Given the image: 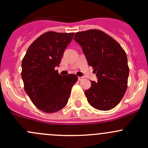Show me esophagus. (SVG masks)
<instances>
[{
  "label": "esophagus",
  "instance_id": "1",
  "mask_svg": "<svg viewBox=\"0 0 148 148\" xmlns=\"http://www.w3.org/2000/svg\"><path fill=\"white\" fill-rule=\"evenodd\" d=\"M83 79H84V77H78L79 81H82V80Z\"/></svg>",
  "mask_w": 148,
  "mask_h": 148
}]
</instances>
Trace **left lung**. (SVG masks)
<instances>
[{"label":"left lung","instance_id":"obj_1","mask_svg":"<svg viewBox=\"0 0 148 148\" xmlns=\"http://www.w3.org/2000/svg\"><path fill=\"white\" fill-rule=\"evenodd\" d=\"M74 39L82 46L88 64L97 77L84 92L88 102L97 110H112L122 100L127 88L126 53L114 38L100 30L77 32Z\"/></svg>","mask_w":148,"mask_h":148}]
</instances>
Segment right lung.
Here are the masks:
<instances>
[{
    "mask_svg": "<svg viewBox=\"0 0 148 148\" xmlns=\"http://www.w3.org/2000/svg\"><path fill=\"white\" fill-rule=\"evenodd\" d=\"M74 34L44 33L28 47L22 61L25 91L34 105L44 112H56L64 108L73 85L78 80L75 74L60 75L55 70Z\"/></svg>",
    "mask_w": 148,
    "mask_h": 148,
    "instance_id": "right-lung-1",
    "label": "right lung"
}]
</instances>
